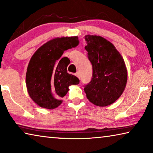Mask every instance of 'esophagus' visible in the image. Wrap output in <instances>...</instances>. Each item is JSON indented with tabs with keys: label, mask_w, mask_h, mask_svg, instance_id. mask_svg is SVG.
I'll return each instance as SVG.
<instances>
[{
	"label": "esophagus",
	"mask_w": 153,
	"mask_h": 153,
	"mask_svg": "<svg viewBox=\"0 0 153 153\" xmlns=\"http://www.w3.org/2000/svg\"><path fill=\"white\" fill-rule=\"evenodd\" d=\"M76 76L78 77L79 79H80V77H81V75H80V73L79 71H77V72H76Z\"/></svg>",
	"instance_id": "34e87169"
}]
</instances>
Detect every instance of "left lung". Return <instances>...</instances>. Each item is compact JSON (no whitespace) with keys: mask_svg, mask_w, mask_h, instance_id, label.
<instances>
[{"mask_svg":"<svg viewBox=\"0 0 153 153\" xmlns=\"http://www.w3.org/2000/svg\"><path fill=\"white\" fill-rule=\"evenodd\" d=\"M85 49L92 65V78L85 86L86 97L98 107H106L121 97L126 86L125 62L112 43L100 36L86 35Z\"/></svg>","mask_w":153,"mask_h":153,"instance_id":"obj_1","label":"left lung"}]
</instances>
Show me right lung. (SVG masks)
Listing matches in <instances>:
<instances>
[{
	"instance_id": "right-lung-1",
	"label": "right lung",
	"mask_w": 153,
	"mask_h": 153,
	"mask_svg": "<svg viewBox=\"0 0 153 153\" xmlns=\"http://www.w3.org/2000/svg\"><path fill=\"white\" fill-rule=\"evenodd\" d=\"M79 45L77 36L49 40L35 52L28 64L25 83L30 98L40 107L53 109L62 103L69 86L79 80L67 73L68 63L61 57L63 52ZM67 59H69L67 58Z\"/></svg>"
}]
</instances>
